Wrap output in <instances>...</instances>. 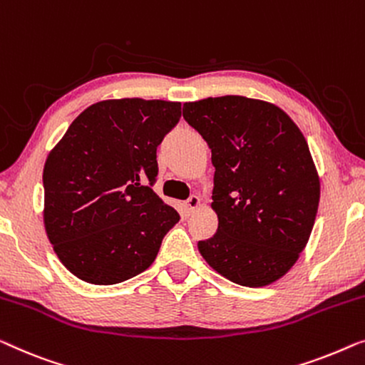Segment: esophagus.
<instances>
[{
    "label": "esophagus",
    "mask_w": 365,
    "mask_h": 365,
    "mask_svg": "<svg viewBox=\"0 0 365 365\" xmlns=\"http://www.w3.org/2000/svg\"><path fill=\"white\" fill-rule=\"evenodd\" d=\"M200 205V199L197 197V195H191V197H189L187 200H186V210H187V214H192L195 209H197Z\"/></svg>",
    "instance_id": "esophagus-1"
}]
</instances>
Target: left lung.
Returning a JSON list of instances; mask_svg holds the SVG:
<instances>
[{
  "instance_id": "8db88e82",
  "label": "left lung",
  "mask_w": 365,
  "mask_h": 365,
  "mask_svg": "<svg viewBox=\"0 0 365 365\" xmlns=\"http://www.w3.org/2000/svg\"><path fill=\"white\" fill-rule=\"evenodd\" d=\"M182 117L212 153L217 232L197 248L230 282H277L308 244L319 176L308 143L277 105L240 95L184 103Z\"/></svg>"
}]
</instances>
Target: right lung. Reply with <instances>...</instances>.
I'll use <instances>...</instances> for the list:
<instances>
[{
  "label": "right lung",
  "mask_w": 365,
  "mask_h": 365,
  "mask_svg": "<svg viewBox=\"0 0 365 365\" xmlns=\"http://www.w3.org/2000/svg\"><path fill=\"white\" fill-rule=\"evenodd\" d=\"M181 103L103 100L83 110L47 156L44 227L68 272L115 284L155 262L179 214L153 191L156 150Z\"/></svg>",
  "instance_id": "right-lung-1"
}]
</instances>
